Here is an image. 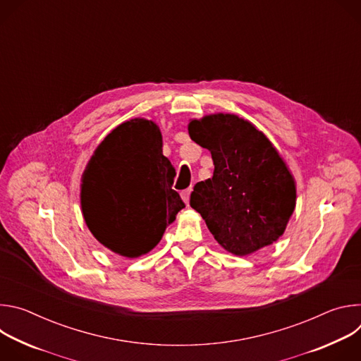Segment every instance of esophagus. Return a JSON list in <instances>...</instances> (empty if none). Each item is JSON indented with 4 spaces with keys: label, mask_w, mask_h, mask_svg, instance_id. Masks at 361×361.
Masks as SVG:
<instances>
[{
    "label": "esophagus",
    "mask_w": 361,
    "mask_h": 361,
    "mask_svg": "<svg viewBox=\"0 0 361 361\" xmlns=\"http://www.w3.org/2000/svg\"><path fill=\"white\" fill-rule=\"evenodd\" d=\"M190 194H191V188H187V190H184V191H181V198H183V201L188 205V202H190Z\"/></svg>",
    "instance_id": "1"
}]
</instances>
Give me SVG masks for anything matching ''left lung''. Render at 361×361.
<instances>
[{
  "label": "left lung",
  "instance_id": "obj_1",
  "mask_svg": "<svg viewBox=\"0 0 361 361\" xmlns=\"http://www.w3.org/2000/svg\"><path fill=\"white\" fill-rule=\"evenodd\" d=\"M188 134L212 152L213 177L194 185L190 205L228 252L248 255L283 235L295 183L270 140L234 114L191 120Z\"/></svg>",
  "mask_w": 361,
  "mask_h": 361
}]
</instances>
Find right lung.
<instances>
[{
  "label": "right lung",
  "mask_w": 361,
  "mask_h": 361,
  "mask_svg": "<svg viewBox=\"0 0 361 361\" xmlns=\"http://www.w3.org/2000/svg\"><path fill=\"white\" fill-rule=\"evenodd\" d=\"M174 177L156 123L134 118L120 124L97 147L82 174L87 227L102 245L123 257L147 254L185 207L171 188Z\"/></svg>",
  "instance_id": "obj_1"
}]
</instances>
